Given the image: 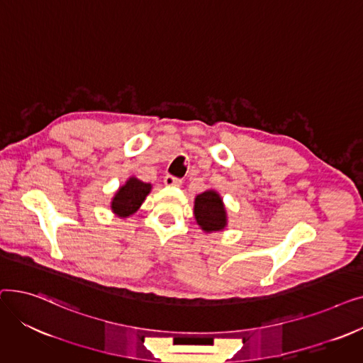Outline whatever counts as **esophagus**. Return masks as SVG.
<instances>
[{
  "label": "esophagus",
  "instance_id": "obj_1",
  "mask_svg": "<svg viewBox=\"0 0 363 363\" xmlns=\"http://www.w3.org/2000/svg\"><path fill=\"white\" fill-rule=\"evenodd\" d=\"M163 182H164L166 186H179V185L182 184L181 179H178V178H175V177H172V175H166L164 179H163Z\"/></svg>",
  "mask_w": 363,
  "mask_h": 363
}]
</instances>
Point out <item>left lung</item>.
I'll return each mask as SVG.
<instances>
[{"label": "left lung", "instance_id": "left-lung-1", "mask_svg": "<svg viewBox=\"0 0 363 363\" xmlns=\"http://www.w3.org/2000/svg\"><path fill=\"white\" fill-rule=\"evenodd\" d=\"M194 218L200 230L206 234L223 231L228 226L226 207L216 189H207L196 196Z\"/></svg>", "mask_w": 363, "mask_h": 363}]
</instances>
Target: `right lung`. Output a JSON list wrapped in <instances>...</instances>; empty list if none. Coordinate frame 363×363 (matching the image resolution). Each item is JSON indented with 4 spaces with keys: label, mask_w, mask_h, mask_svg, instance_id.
I'll return each mask as SVG.
<instances>
[{
    "label": "right lung",
    "mask_w": 363,
    "mask_h": 363,
    "mask_svg": "<svg viewBox=\"0 0 363 363\" xmlns=\"http://www.w3.org/2000/svg\"><path fill=\"white\" fill-rule=\"evenodd\" d=\"M152 185L143 182L137 177H129L123 185L118 188L110 201V211L114 216L126 219L138 212L147 196L151 193Z\"/></svg>",
    "instance_id": "1"
}]
</instances>
